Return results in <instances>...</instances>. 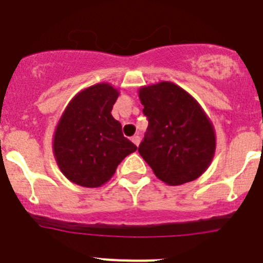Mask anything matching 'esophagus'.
<instances>
[{
    "label": "esophagus",
    "mask_w": 263,
    "mask_h": 263,
    "mask_svg": "<svg viewBox=\"0 0 263 263\" xmlns=\"http://www.w3.org/2000/svg\"><path fill=\"white\" fill-rule=\"evenodd\" d=\"M132 142L134 143V144L138 147V145H139V143H140V138L138 137V135H134V137L132 138Z\"/></svg>",
    "instance_id": "34e87169"
}]
</instances>
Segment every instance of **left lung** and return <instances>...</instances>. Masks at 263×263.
I'll list each match as a JSON object with an SVG mask.
<instances>
[{
    "instance_id": "obj_1",
    "label": "left lung",
    "mask_w": 263,
    "mask_h": 263,
    "mask_svg": "<svg viewBox=\"0 0 263 263\" xmlns=\"http://www.w3.org/2000/svg\"><path fill=\"white\" fill-rule=\"evenodd\" d=\"M138 96L148 129L138 152L167 185L198 179L216 151L214 124L198 101L171 82L143 85Z\"/></svg>"
}]
</instances>
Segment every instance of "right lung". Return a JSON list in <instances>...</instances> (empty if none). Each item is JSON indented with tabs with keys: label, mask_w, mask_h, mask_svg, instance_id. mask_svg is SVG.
<instances>
[{
	"label": "right lung",
	"mask_w": 263,
	"mask_h": 263,
	"mask_svg": "<svg viewBox=\"0 0 263 263\" xmlns=\"http://www.w3.org/2000/svg\"><path fill=\"white\" fill-rule=\"evenodd\" d=\"M119 95L110 83L93 84L78 92L60 116L52 151L60 171L71 183L100 188L112 178L119 163L137 151L111 115Z\"/></svg>",
	"instance_id": "add662e5"
}]
</instances>
